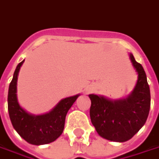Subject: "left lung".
<instances>
[{
    "label": "left lung",
    "instance_id": "1",
    "mask_svg": "<svg viewBox=\"0 0 159 159\" xmlns=\"http://www.w3.org/2000/svg\"><path fill=\"white\" fill-rule=\"evenodd\" d=\"M138 80L127 97L111 99L103 95L89 94L90 118L100 137L114 142H125L143 127L151 107V93L147 78L141 64L129 54Z\"/></svg>",
    "mask_w": 159,
    "mask_h": 159
}]
</instances>
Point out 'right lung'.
I'll return each instance as SVG.
<instances>
[{
	"label": "right lung",
	"mask_w": 159,
	"mask_h": 159,
	"mask_svg": "<svg viewBox=\"0 0 159 159\" xmlns=\"http://www.w3.org/2000/svg\"><path fill=\"white\" fill-rule=\"evenodd\" d=\"M24 61L16 66L8 88L7 109L11 123L27 143L35 145L49 144L62 134L66 113L80 94L61 99L51 111L44 114L34 115L28 112L20 107L17 98L18 75Z\"/></svg>",
	"instance_id": "obj_1"
}]
</instances>
